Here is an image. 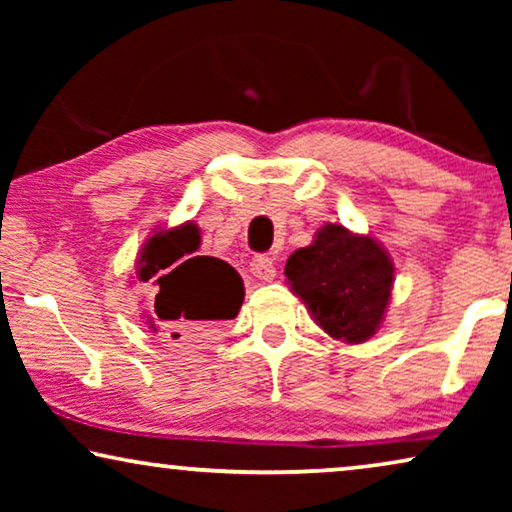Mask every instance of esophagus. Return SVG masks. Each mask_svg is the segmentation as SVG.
<instances>
[{
  "instance_id": "1",
  "label": "esophagus",
  "mask_w": 512,
  "mask_h": 512,
  "mask_svg": "<svg viewBox=\"0 0 512 512\" xmlns=\"http://www.w3.org/2000/svg\"><path fill=\"white\" fill-rule=\"evenodd\" d=\"M249 270L251 275L256 279H263V282H270V279H275L277 275V265H275V258L270 256H254L249 263Z\"/></svg>"
}]
</instances>
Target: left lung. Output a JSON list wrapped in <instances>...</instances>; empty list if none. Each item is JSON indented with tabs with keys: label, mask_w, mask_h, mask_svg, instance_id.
Listing matches in <instances>:
<instances>
[{
	"label": "left lung",
	"mask_w": 512,
	"mask_h": 512,
	"mask_svg": "<svg viewBox=\"0 0 512 512\" xmlns=\"http://www.w3.org/2000/svg\"><path fill=\"white\" fill-rule=\"evenodd\" d=\"M284 275L331 338L359 345L382 324L394 263L370 235H354L345 226L326 223L310 247L293 251Z\"/></svg>",
	"instance_id": "8db88e82"
}]
</instances>
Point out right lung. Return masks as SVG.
Listing matches in <instances>:
<instances>
[{"label":"right lung","mask_w":512,"mask_h":512,"mask_svg":"<svg viewBox=\"0 0 512 512\" xmlns=\"http://www.w3.org/2000/svg\"><path fill=\"white\" fill-rule=\"evenodd\" d=\"M200 230L193 221L153 233L139 251L137 279L158 286L151 328L158 321L170 338L207 340L226 319H235L244 300V284L233 265L214 256H193ZM200 345V342H198Z\"/></svg>","instance_id":"right-lung-1"}]
</instances>
